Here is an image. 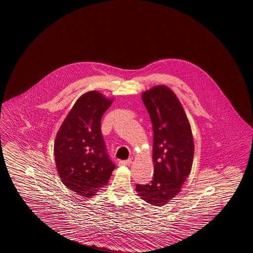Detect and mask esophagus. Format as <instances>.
Masks as SVG:
<instances>
[{"label": "esophagus", "mask_w": 253, "mask_h": 253, "mask_svg": "<svg viewBox=\"0 0 253 253\" xmlns=\"http://www.w3.org/2000/svg\"><path fill=\"white\" fill-rule=\"evenodd\" d=\"M131 163V160H126V161H120V164L121 165H130Z\"/></svg>", "instance_id": "obj_1"}]
</instances>
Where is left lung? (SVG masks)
Wrapping results in <instances>:
<instances>
[{
  "mask_svg": "<svg viewBox=\"0 0 253 253\" xmlns=\"http://www.w3.org/2000/svg\"><path fill=\"white\" fill-rule=\"evenodd\" d=\"M142 100L153 127L154 175L150 183L136 184V191L147 203L163 206L181 191L191 171V127L180 101L167 86L143 92Z\"/></svg>",
  "mask_w": 253,
  "mask_h": 253,
  "instance_id": "8db88e82",
  "label": "left lung"
}]
</instances>
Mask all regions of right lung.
Here are the masks:
<instances>
[{
  "instance_id": "1",
  "label": "right lung",
  "mask_w": 253,
  "mask_h": 253,
  "mask_svg": "<svg viewBox=\"0 0 253 253\" xmlns=\"http://www.w3.org/2000/svg\"><path fill=\"white\" fill-rule=\"evenodd\" d=\"M112 101L97 91L83 94L54 141V160L62 183L87 199L107 184L116 167L107 155L101 131L102 116Z\"/></svg>"
}]
</instances>
